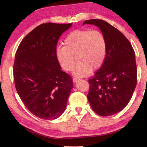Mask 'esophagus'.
I'll list each match as a JSON object with an SVG mask.
<instances>
[{
  "mask_svg": "<svg viewBox=\"0 0 147 147\" xmlns=\"http://www.w3.org/2000/svg\"><path fill=\"white\" fill-rule=\"evenodd\" d=\"M80 78H73V82H74V83H76V82H77V81L78 80H80Z\"/></svg>",
  "mask_w": 147,
  "mask_h": 147,
  "instance_id": "esophagus-1",
  "label": "esophagus"
}]
</instances>
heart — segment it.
<instances>
[{
    "label": "heart",
    "instance_id": "1",
    "mask_svg": "<svg viewBox=\"0 0 147 147\" xmlns=\"http://www.w3.org/2000/svg\"><path fill=\"white\" fill-rule=\"evenodd\" d=\"M107 44L104 35L98 30H76L68 35L64 46L57 48V61L64 70L71 71L79 60L74 75L84 77L91 69L100 67L105 60Z\"/></svg>",
    "mask_w": 147,
    "mask_h": 147
}]
</instances>
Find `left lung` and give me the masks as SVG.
Here are the masks:
<instances>
[{"label":"left lung","instance_id":"8db88e82","mask_svg":"<svg viewBox=\"0 0 147 147\" xmlns=\"http://www.w3.org/2000/svg\"><path fill=\"white\" fill-rule=\"evenodd\" d=\"M85 24L98 27L107 44L105 60L94 77L89 80L87 96L92 110L102 117L121 111L129 102L137 84L135 53L129 41L107 22L92 19Z\"/></svg>","mask_w":147,"mask_h":147}]
</instances>
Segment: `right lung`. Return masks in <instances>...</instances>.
I'll return each instance as SVG.
<instances>
[{"mask_svg":"<svg viewBox=\"0 0 147 147\" xmlns=\"http://www.w3.org/2000/svg\"><path fill=\"white\" fill-rule=\"evenodd\" d=\"M72 25L40 24L23 39L16 53L13 77L18 94L41 119H55L64 113L74 86L56 55L60 36Z\"/></svg>","mask_w":147,"mask_h":147,"instance_id":"add662e5","label":"right lung"}]
</instances>
